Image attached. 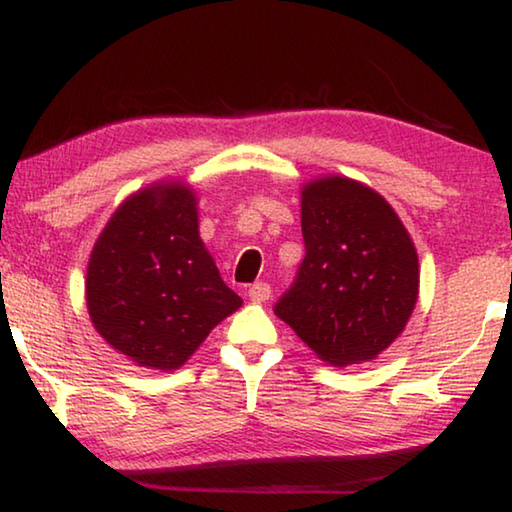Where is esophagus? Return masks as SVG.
I'll use <instances>...</instances> for the list:
<instances>
[{
	"mask_svg": "<svg viewBox=\"0 0 512 512\" xmlns=\"http://www.w3.org/2000/svg\"><path fill=\"white\" fill-rule=\"evenodd\" d=\"M248 298L253 302H266L271 298V287H268L266 282H255L253 287L248 289Z\"/></svg>",
	"mask_w": 512,
	"mask_h": 512,
	"instance_id": "esophagus-1",
	"label": "esophagus"
}]
</instances>
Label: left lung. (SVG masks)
<instances>
[{
	"label": "left lung",
	"instance_id": "left-lung-1",
	"mask_svg": "<svg viewBox=\"0 0 512 512\" xmlns=\"http://www.w3.org/2000/svg\"><path fill=\"white\" fill-rule=\"evenodd\" d=\"M305 259L275 305L302 343L334 368L372 361L404 332L420 264L400 216L375 189L320 176L300 189Z\"/></svg>",
	"mask_w": 512,
	"mask_h": 512
}]
</instances>
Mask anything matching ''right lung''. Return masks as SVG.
Here are the masks:
<instances>
[{
	"label": "right lung",
	"mask_w": 512,
	"mask_h": 512,
	"mask_svg": "<svg viewBox=\"0 0 512 512\" xmlns=\"http://www.w3.org/2000/svg\"><path fill=\"white\" fill-rule=\"evenodd\" d=\"M88 314L135 366L178 370L223 318L244 305L198 235V196L160 180L121 203L92 248Z\"/></svg>",
	"instance_id": "1"
}]
</instances>
